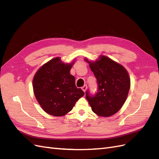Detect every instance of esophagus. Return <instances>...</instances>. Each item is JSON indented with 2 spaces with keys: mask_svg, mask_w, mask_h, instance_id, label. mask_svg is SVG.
I'll list each match as a JSON object with an SVG mask.
<instances>
[{
  "mask_svg": "<svg viewBox=\"0 0 159 159\" xmlns=\"http://www.w3.org/2000/svg\"><path fill=\"white\" fill-rule=\"evenodd\" d=\"M81 89H82V90H83L84 92H85V91H86V90H87V86L86 85V84H84V85L83 86V87L82 88H81Z\"/></svg>",
  "mask_w": 159,
  "mask_h": 159,
  "instance_id": "esophagus-1",
  "label": "esophagus"
}]
</instances>
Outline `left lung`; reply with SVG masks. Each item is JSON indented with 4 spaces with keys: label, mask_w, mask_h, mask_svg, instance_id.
<instances>
[{
    "label": "left lung",
    "mask_w": 159,
    "mask_h": 159,
    "mask_svg": "<svg viewBox=\"0 0 159 159\" xmlns=\"http://www.w3.org/2000/svg\"><path fill=\"white\" fill-rule=\"evenodd\" d=\"M89 63L97 79L98 89L94 94L87 90L86 98L92 111L98 116L113 115L120 109L127 98L130 86L128 72L122 65L105 56Z\"/></svg>",
    "instance_id": "1"
}]
</instances>
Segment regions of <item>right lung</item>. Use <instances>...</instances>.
I'll use <instances>...</instances> for the list:
<instances>
[{"mask_svg": "<svg viewBox=\"0 0 159 159\" xmlns=\"http://www.w3.org/2000/svg\"><path fill=\"white\" fill-rule=\"evenodd\" d=\"M72 64H65L54 58L36 72L33 81L34 93L43 109L48 114L61 116L70 112L84 93L75 85L70 74Z\"/></svg>", "mask_w": 159, "mask_h": 159, "instance_id": "right-lung-1", "label": "right lung"}]
</instances>
